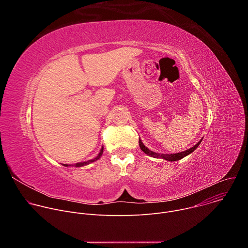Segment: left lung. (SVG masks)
Returning <instances> with one entry per match:
<instances>
[{
  "label": "left lung",
  "mask_w": 248,
  "mask_h": 248,
  "mask_svg": "<svg viewBox=\"0 0 248 248\" xmlns=\"http://www.w3.org/2000/svg\"><path fill=\"white\" fill-rule=\"evenodd\" d=\"M201 141H202V139L199 141L198 143H196L193 147H191V148H189V149H187V150H186V151H184V152L175 153V154H159V153L153 152V151L149 150L147 147H145V145L142 143V141L140 140V138H139V141H138V142H139L140 149L142 150L145 154H147L148 156L153 157V158H161V159H164V160H167V161L173 162V161H179V160L183 159L184 157H186V156L189 155L190 153H192V152H193V151H194V150L199 146V144L201 143Z\"/></svg>",
  "instance_id": "8db88e82"
}]
</instances>
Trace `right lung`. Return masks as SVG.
I'll return each mask as SVG.
<instances>
[{
	"label": "right lung",
	"mask_w": 248,
	"mask_h": 248,
	"mask_svg": "<svg viewBox=\"0 0 248 248\" xmlns=\"http://www.w3.org/2000/svg\"><path fill=\"white\" fill-rule=\"evenodd\" d=\"M102 154H103V147H102V149L100 150V153L98 154V156L96 157V158H94V159H92V160H89V161H86V162H82V163H77V164H75L74 166L75 167H82V166H85V165H88V164H90V163H93V162H95V161H97L101 156H102ZM63 166L64 167H68V165L67 164H63ZM72 166V165H70Z\"/></svg>",
	"instance_id": "obj_1"
}]
</instances>
